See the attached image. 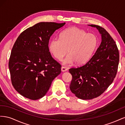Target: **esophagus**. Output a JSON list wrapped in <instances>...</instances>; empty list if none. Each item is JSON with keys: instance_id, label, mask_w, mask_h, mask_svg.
Here are the masks:
<instances>
[{"instance_id": "1", "label": "esophagus", "mask_w": 125, "mask_h": 125, "mask_svg": "<svg viewBox=\"0 0 125 125\" xmlns=\"http://www.w3.org/2000/svg\"><path fill=\"white\" fill-rule=\"evenodd\" d=\"M68 69L66 67H62V68H61V70L62 72H65L66 71H67Z\"/></svg>"}]
</instances>
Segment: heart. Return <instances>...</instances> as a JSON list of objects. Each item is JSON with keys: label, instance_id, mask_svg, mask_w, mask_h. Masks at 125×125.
Returning <instances> with one entry per match:
<instances>
[{"label": "heart", "instance_id": "b5f03b06", "mask_svg": "<svg viewBox=\"0 0 125 125\" xmlns=\"http://www.w3.org/2000/svg\"><path fill=\"white\" fill-rule=\"evenodd\" d=\"M97 45L98 39L95 34L71 27L63 30L60 37H53L48 44V50L58 60H62L68 52L63 65L71 66L76 62L81 65L91 58Z\"/></svg>", "mask_w": 125, "mask_h": 125}]
</instances>
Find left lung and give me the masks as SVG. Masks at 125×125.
Wrapping results in <instances>:
<instances>
[{
    "instance_id": "8db88e82",
    "label": "left lung",
    "mask_w": 125,
    "mask_h": 125,
    "mask_svg": "<svg viewBox=\"0 0 125 125\" xmlns=\"http://www.w3.org/2000/svg\"><path fill=\"white\" fill-rule=\"evenodd\" d=\"M88 25L98 30L101 44L85 65L69 70L73 77L70 89L82 100L97 97L108 88L115 78L119 60L118 48L109 34L99 25Z\"/></svg>"
}]
</instances>
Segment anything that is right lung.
<instances>
[{
    "instance_id": "add662e5",
    "label": "right lung",
    "mask_w": 125,
    "mask_h": 125,
    "mask_svg": "<svg viewBox=\"0 0 125 125\" xmlns=\"http://www.w3.org/2000/svg\"><path fill=\"white\" fill-rule=\"evenodd\" d=\"M66 23L40 22L22 32L12 47L9 62L11 82L23 96L36 100L46 94L61 65L48 50L51 36Z\"/></svg>"
}]
</instances>
